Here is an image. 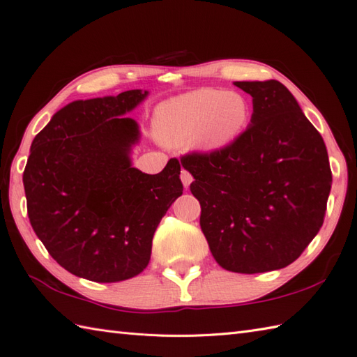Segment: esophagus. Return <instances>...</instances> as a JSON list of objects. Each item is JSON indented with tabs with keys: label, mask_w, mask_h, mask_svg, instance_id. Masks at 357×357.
<instances>
[{
	"label": "esophagus",
	"mask_w": 357,
	"mask_h": 357,
	"mask_svg": "<svg viewBox=\"0 0 357 357\" xmlns=\"http://www.w3.org/2000/svg\"><path fill=\"white\" fill-rule=\"evenodd\" d=\"M180 178H181V183H183V186H185V188H189V185H191V183H192V180H194L192 174L189 172V171H186V169L181 171V174H180Z\"/></svg>",
	"instance_id": "esophagus-1"
}]
</instances>
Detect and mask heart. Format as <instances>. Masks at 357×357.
I'll use <instances>...</instances> for the list:
<instances>
[{"mask_svg":"<svg viewBox=\"0 0 357 357\" xmlns=\"http://www.w3.org/2000/svg\"><path fill=\"white\" fill-rule=\"evenodd\" d=\"M252 117L243 94L199 89L165 102L155 112L157 136L174 146L192 144L203 151L227 146L248 128Z\"/></svg>","mask_w":357,"mask_h":357,"instance_id":"b5f03b06","label":"heart"}]
</instances>
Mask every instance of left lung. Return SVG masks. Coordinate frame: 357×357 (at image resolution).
I'll return each instance as SVG.
<instances>
[{"label":"left lung","instance_id":"obj_1","mask_svg":"<svg viewBox=\"0 0 357 357\" xmlns=\"http://www.w3.org/2000/svg\"><path fill=\"white\" fill-rule=\"evenodd\" d=\"M235 85L253 99L252 125L225 148L180 160L194 177L217 263L263 273L291 264L319 232L331 169L321 134L286 86L273 79Z\"/></svg>","mask_w":357,"mask_h":357}]
</instances>
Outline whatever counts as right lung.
<instances>
[{
  "mask_svg": "<svg viewBox=\"0 0 357 357\" xmlns=\"http://www.w3.org/2000/svg\"><path fill=\"white\" fill-rule=\"evenodd\" d=\"M146 94L71 102L31 142L22 174L30 225L52 258L81 278L139 275L158 223L183 194L177 158L154 176L131 166L139 128L123 114Z\"/></svg>",
  "mask_w": 357,
  "mask_h": 357,
  "instance_id": "right-lung-1",
  "label": "right lung"
}]
</instances>
